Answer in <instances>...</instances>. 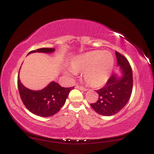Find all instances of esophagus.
Segmentation results:
<instances>
[{
  "instance_id": "obj_1",
  "label": "esophagus",
  "mask_w": 154,
  "mask_h": 154,
  "mask_svg": "<svg viewBox=\"0 0 154 154\" xmlns=\"http://www.w3.org/2000/svg\"><path fill=\"white\" fill-rule=\"evenodd\" d=\"M75 88H77V89H79V90H83V91H87V90H88L87 88H83V86H80L79 85H77V84L76 85H75Z\"/></svg>"
}]
</instances>
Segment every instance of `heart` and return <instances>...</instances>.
<instances>
[{
	"instance_id": "heart-1",
	"label": "heart",
	"mask_w": 154,
	"mask_h": 154,
	"mask_svg": "<svg viewBox=\"0 0 154 154\" xmlns=\"http://www.w3.org/2000/svg\"><path fill=\"white\" fill-rule=\"evenodd\" d=\"M113 65V58L108 51L95 50L87 52L72 59L71 69L67 72L75 75L83 72V78L92 87L103 86L110 77Z\"/></svg>"
}]
</instances>
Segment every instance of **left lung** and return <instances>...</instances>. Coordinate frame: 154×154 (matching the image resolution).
Masks as SVG:
<instances>
[{
	"instance_id": "1",
	"label": "left lung",
	"mask_w": 154,
	"mask_h": 154,
	"mask_svg": "<svg viewBox=\"0 0 154 154\" xmlns=\"http://www.w3.org/2000/svg\"><path fill=\"white\" fill-rule=\"evenodd\" d=\"M116 55L122 76L118 77L116 74L112 75L105 86L96 91L99 95L97 102L90 104L96 113L105 116L118 113L128 102L132 94V68L123 55L118 51H116Z\"/></svg>"
}]
</instances>
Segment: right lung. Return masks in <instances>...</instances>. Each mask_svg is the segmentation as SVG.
Masks as SVG:
<instances>
[{"mask_svg": "<svg viewBox=\"0 0 154 154\" xmlns=\"http://www.w3.org/2000/svg\"><path fill=\"white\" fill-rule=\"evenodd\" d=\"M54 48H40L30 51L28 54L35 52L51 53ZM17 86L21 99L28 110L33 114L41 117L54 116L64 105L66 99L74 87L63 88L58 83L51 82L41 90L35 91L28 89L21 83L17 77Z\"/></svg>", "mask_w": 154, "mask_h": 154, "instance_id": "add662e5", "label": "right lung"}]
</instances>
